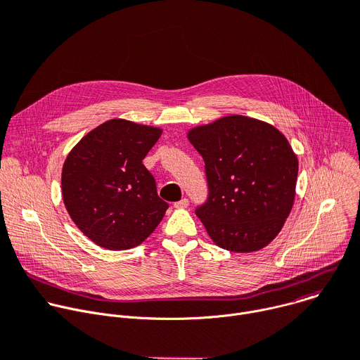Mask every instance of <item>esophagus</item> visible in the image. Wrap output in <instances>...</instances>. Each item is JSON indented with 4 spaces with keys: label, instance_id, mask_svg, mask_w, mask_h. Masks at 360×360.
I'll return each instance as SVG.
<instances>
[{
    "label": "esophagus",
    "instance_id": "esophagus-1",
    "mask_svg": "<svg viewBox=\"0 0 360 360\" xmlns=\"http://www.w3.org/2000/svg\"><path fill=\"white\" fill-rule=\"evenodd\" d=\"M188 205H189L188 198H182L181 201H178V202H175V204H174V207H175V208H186Z\"/></svg>",
    "mask_w": 360,
    "mask_h": 360
}]
</instances>
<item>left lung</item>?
<instances>
[{
    "label": "left lung",
    "instance_id": "obj_1",
    "mask_svg": "<svg viewBox=\"0 0 360 360\" xmlns=\"http://www.w3.org/2000/svg\"><path fill=\"white\" fill-rule=\"evenodd\" d=\"M205 162L207 201L195 208L212 241L251 252L270 244L288 217L299 172L297 156L274 126L233 115L189 130Z\"/></svg>",
    "mask_w": 360,
    "mask_h": 360
}]
</instances>
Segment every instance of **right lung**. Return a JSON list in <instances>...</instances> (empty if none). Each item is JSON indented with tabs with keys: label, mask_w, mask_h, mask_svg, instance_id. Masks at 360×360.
<instances>
[{
	"label": "right lung",
	"mask_w": 360,
	"mask_h": 360,
	"mask_svg": "<svg viewBox=\"0 0 360 360\" xmlns=\"http://www.w3.org/2000/svg\"><path fill=\"white\" fill-rule=\"evenodd\" d=\"M162 130L112 119L89 132L69 153L61 174L63 201L79 230L108 250L148 238L168 202L158 197L142 160Z\"/></svg>",
	"instance_id": "right-lung-1"
}]
</instances>
